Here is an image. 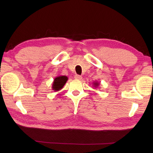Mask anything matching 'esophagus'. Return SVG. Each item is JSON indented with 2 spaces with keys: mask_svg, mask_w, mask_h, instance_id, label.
I'll return each instance as SVG.
<instances>
[{
  "mask_svg": "<svg viewBox=\"0 0 153 153\" xmlns=\"http://www.w3.org/2000/svg\"><path fill=\"white\" fill-rule=\"evenodd\" d=\"M75 79H76V80H81L82 79V77L81 76H79V75H76V76H75Z\"/></svg>",
  "mask_w": 153,
  "mask_h": 153,
  "instance_id": "34e87169",
  "label": "esophagus"
}]
</instances>
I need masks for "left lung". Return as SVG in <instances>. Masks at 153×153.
Segmentation results:
<instances>
[{
  "label": "left lung",
  "mask_w": 153,
  "mask_h": 153,
  "mask_svg": "<svg viewBox=\"0 0 153 153\" xmlns=\"http://www.w3.org/2000/svg\"><path fill=\"white\" fill-rule=\"evenodd\" d=\"M93 84V87H95V88H97V87L99 86V83L98 82H94Z\"/></svg>",
  "instance_id": "1"
}]
</instances>
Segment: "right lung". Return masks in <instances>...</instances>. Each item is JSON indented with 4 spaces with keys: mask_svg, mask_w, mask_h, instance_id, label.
<instances>
[{
    "mask_svg": "<svg viewBox=\"0 0 153 153\" xmlns=\"http://www.w3.org/2000/svg\"><path fill=\"white\" fill-rule=\"evenodd\" d=\"M68 79V77L66 76H59L55 77L53 85H52V89L55 92H57L58 91L61 90L63 88L65 84Z\"/></svg>",
    "mask_w": 153,
    "mask_h": 153,
    "instance_id": "add662e5",
    "label": "right lung"
}]
</instances>
